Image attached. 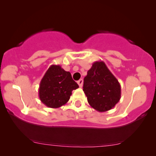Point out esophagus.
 Segmentation results:
<instances>
[{"label": "esophagus", "instance_id": "1", "mask_svg": "<svg viewBox=\"0 0 156 156\" xmlns=\"http://www.w3.org/2000/svg\"><path fill=\"white\" fill-rule=\"evenodd\" d=\"M83 82H84V81H83V79H80V80H78V85H79V87H82V86H83Z\"/></svg>", "mask_w": 156, "mask_h": 156}]
</instances>
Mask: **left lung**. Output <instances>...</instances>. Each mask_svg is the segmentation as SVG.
I'll use <instances>...</instances> for the list:
<instances>
[{
    "label": "left lung",
    "instance_id": "left-lung-1",
    "mask_svg": "<svg viewBox=\"0 0 156 156\" xmlns=\"http://www.w3.org/2000/svg\"><path fill=\"white\" fill-rule=\"evenodd\" d=\"M83 90L90 106L100 112L115 107L121 99V85L103 61L93 63L84 78Z\"/></svg>",
    "mask_w": 156,
    "mask_h": 156
}]
</instances>
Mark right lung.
Masks as SVG:
<instances>
[{"mask_svg":"<svg viewBox=\"0 0 156 156\" xmlns=\"http://www.w3.org/2000/svg\"><path fill=\"white\" fill-rule=\"evenodd\" d=\"M78 88L69 72L59 65L49 67L40 82L38 96L41 101L48 107L56 108L69 100L72 91Z\"/></svg>","mask_w":156,"mask_h":156,"instance_id":"1","label":"right lung"}]
</instances>
